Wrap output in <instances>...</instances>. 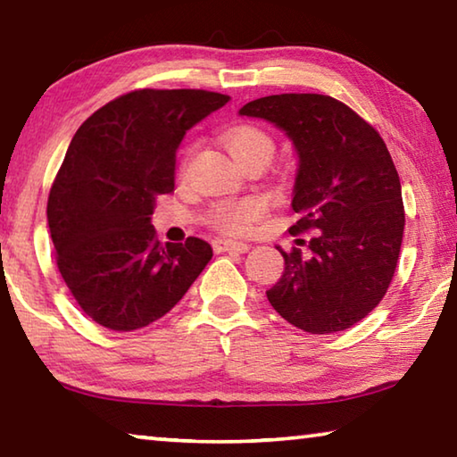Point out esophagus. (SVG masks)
Masks as SVG:
<instances>
[{"label": "esophagus", "mask_w": 457, "mask_h": 457, "mask_svg": "<svg viewBox=\"0 0 457 457\" xmlns=\"http://www.w3.org/2000/svg\"><path fill=\"white\" fill-rule=\"evenodd\" d=\"M215 252H236V253H245L250 250V244L247 242H236V239H218L213 242Z\"/></svg>", "instance_id": "34e87169"}]
</instances>
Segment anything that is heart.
Returning a JSON list of instances; mask_svg holds the SVG:
<instances>
[{"instance_id":"b5f03b06","label":"heart","mask_w":457,"mask_h":457,"mask_svg":"<svg viewBox=\"0 0 457 457\" xmlns=\"http://www.w3.org/2000/svg\"><path fill=\"white\" fill-rule=\"evenodd\" d=\"M226 149L239 165L247 161H268L274 154V138L266 130L253 125H237L223 135ZM264 215V204L260 199L247 197L239 201H223L212 212V223L226 234H239Z\"/></svg>"}]
</instances>
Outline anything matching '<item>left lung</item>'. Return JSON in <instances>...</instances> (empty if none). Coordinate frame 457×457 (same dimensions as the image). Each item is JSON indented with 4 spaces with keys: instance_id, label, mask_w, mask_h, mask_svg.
Listing matches in <instances>:
<instances>
[{
    "instance_id": "left-lung-1",
    "label": "left lung",
    "mask_w": 457,
    "mask_h": 457,
    "mask_svg": "<svg viewBox=\"0 0 457 457\" xmlns=\"http://www.w3.org/2000/svg\"><path fill=\"white\" fill-rule=\"evenodd\" d=\"M284 130L298 157L292 231L306 252H278L284 272L266 292L274 311L312 335L351 328L381 303L395 274L405 212L397 169L377 130L324 95H272L239 108Z\"/></svg>"
}]
</instances>
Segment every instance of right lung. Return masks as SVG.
<instances>
[{
	"label": "right lung",
	"mask_w": 457,
	"mask_h": 457,
	"mask_svg": "<svg viewBox=\"0 0 457 457\" xmlns=\"http://www.w3.org/2000/svg\"><path fill=\"white\" fill-rule=\"evenodd\" d=\"M228 95L135 90L82 122L48 197L58 270L76 303L100 327L137 330L179 303L212 260L199 237L161 244L154 199L175 189L185 133Z\"/></svg>",
	"instance_id": "add662e5"
}]
</instances>
